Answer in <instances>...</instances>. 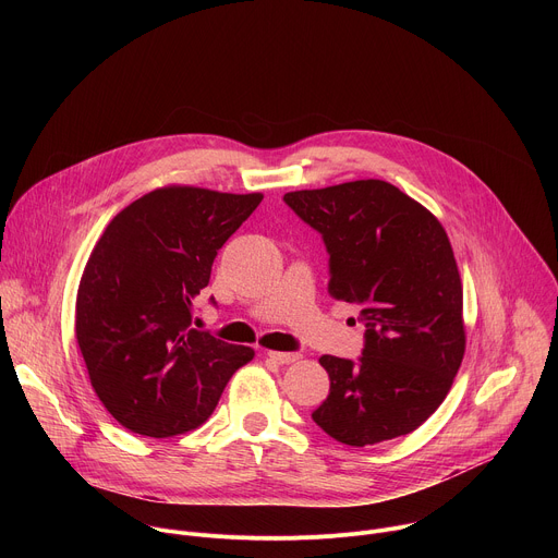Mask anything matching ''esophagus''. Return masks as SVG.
Returning a JSON list of instances; mask_svg holds the SVG:
<instances>
[{"instance_id":"1","label":"esophagus","mask_w":558,"mask_h":558,"mask_svg":"<svg viewBox=\"0 0 558 558\" xmlns=\"http://www.w3.org/2000/svg\"><path fill=\"white\" fill-rule=\"evenodd\" d=\"M274 362H278V364H293V362H298L302 355L300 353H280V351H269L267 353Z\"/></svg>"}]
</instances>
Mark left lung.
Here are the masks:
<instances>
[{
  "label": "left lung",
  "mask_w": 558,
  "mask_h": 558,
  "mask_svg": "<svg viewBox=\"0 0 558 558\" xmlns=\"http://www.w3.org/2000/svg\"><path fill=\"white\" fill-rule=\"evenodd\" d=\"M329 254V293L360 304L357 362L323 355L313 422L347 446L413 433L446 400L465 351L463 289L441 222L377 179L284 194Z\"/></svg>",
  "instance_id": "1"
}]
</instances>
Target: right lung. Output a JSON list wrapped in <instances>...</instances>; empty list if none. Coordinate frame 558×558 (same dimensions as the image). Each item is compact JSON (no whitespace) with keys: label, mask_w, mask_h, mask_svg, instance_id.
Here are the masks:
<instances>
[{"label":"right lung","mask_w":558,"mask_h":558,"mask_svg":"<svg viewBox=\"0 0 558 558\" xmlns=\"http://www.w3.org/2000/svg\"><path fill=\"white\" fill-rule=\"evenodd\" d=\"M263 194L161 187L119 211L95 245L76 293V342L108 413L145 437L198 428L229 377L254 357L192 327L227 238ZM214 302V298H211Z\"/></svg>","instance_id":"add662e5"}]
</instances>
